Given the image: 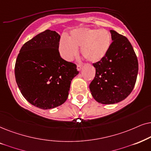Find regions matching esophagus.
<instances>
[{
  "instance_id": "esophagus-1",
  "label": "esophagus",
  "mask_w": 151,
  "mask_h": 151,
  "mask_svg": "<svg viewBox=\"0 0 151 151\" xmlns=\"http://www.w3.org/2000/svg\"><path fill=\"white\" fill-rule=\"evenodd\" d=\"M82 67H83V65H82V64H78L77 66V68L78 71H80V70H81Z\"/></svg>"
}]
</instances>
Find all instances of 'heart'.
Instances as JSON below:
<instances>
[{"label":"heart","instance_id":"1","mask_svg":"<svg viewBox=\"0 0 151 151\" xmlns=\"http://www.w3.org/2000/svg\"><path fill=\"white\" fill-rule=\"evenodd\" d=\"M112 39L106 29L83 27L72 30L67 38H62L59 50L64 59L71 61L77 56L78 47H81V54L88 61L96 63L107 55L111 46Z\"/></svg>","mask_w":151,"mask_h":151}]
</instances>
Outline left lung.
<instances>
[{"mask_svg":"<svg viewBox=\"0 0 151 151\" xmlns=\"http://www.w3.org/2000/svg\"><path fill=\"white\" fill-rule=\"evenodd\" d=\"M112 43L107 55L93 63L94 79L89 88L92 96L102 104H114L125 99L135 85L138 61L126 37L110 30Z\"/></svg>","mask_w":151,"mask_h":151,"instance_id":"obj_1","label":"left lung"}]
</instances>
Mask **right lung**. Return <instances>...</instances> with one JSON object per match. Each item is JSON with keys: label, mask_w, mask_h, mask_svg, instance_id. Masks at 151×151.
Masks as SVG:
<instances>
[{"label": "right lung", "mask_w": 151, "mask_h": 151, "mask_svg": "<svg viewBox=\"0 0 151 151\" xmlns=\"http://www.w3.org/2000/svg\"><path fill=\"white\" fill-rule=\"evenodd\" d=\"M60 35L47 29L22 46L15 64L16 81L27 101L43 110L65 103L79 74L75 64L62 59Z\"/></svg>", "instance_id": "1"}]
</instances>
